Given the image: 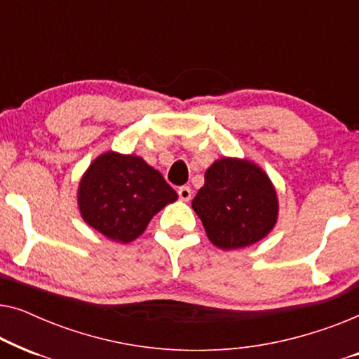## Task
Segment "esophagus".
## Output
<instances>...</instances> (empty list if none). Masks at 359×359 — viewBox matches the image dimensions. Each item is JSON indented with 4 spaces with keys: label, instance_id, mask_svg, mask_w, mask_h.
<instances>
[{
    "label": "esophagus",
    "instance_id": "34e87169",
    "mask_svg": "<svg viewBox=\"0 0 359 359\" xmlns=\"http://www.w3.org/2000/svg\"><path fill=\"white\" fill-rule=\"evenodd\" d=\"M178 196L181 201L188 203V201L191 199V196H193V191H191L189 186H181V188H178Z\"/></svg>",
    "mask_w": 359,
    "mask_h": 359
}]
</instances>
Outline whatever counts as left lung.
<instances>
[{"instance_id": "obj_1", "label": "left lung", "mask_w": 359, "mask_h": 359, "mask_svg": "<svg viewBox=\"0 0 359 359\" xmlns=\"http://www.w3.org/2000/svg\"><path fill=\"white\" fill-rule=\"evenodd\" d=\"M191 205L208 238L225 252L263 240L279 214L276 188L266 171L233 156H222L205 170L204 186Z\"/></svg>"}]
</instances>
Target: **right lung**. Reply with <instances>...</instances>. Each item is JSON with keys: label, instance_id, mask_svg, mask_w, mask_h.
Masks as SVG:
<instances>
[{"label": "right lung", "instance_id": "obj_1", "mask_svg": "<svg viewBox=\"0 0 359 359\" xmlns=\"http://www.w3.org/2000/svg\"><path fill=\"white\" fill-rule=\"evenodd\" d=\"M176 199V191L142 156L112 150L91 161L76 193L81 219L117 243L139 238L154 215Z\"/></svg>", "mask_w": 359, "mask_h": 359}]
</instances>
